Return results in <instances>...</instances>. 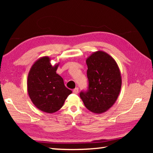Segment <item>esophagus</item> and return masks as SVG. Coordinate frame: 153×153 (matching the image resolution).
Wrapping results in <instances>:
<instances>
[{
    "instance_id": "1",
    "label": "esophagus",
    "mask_w": 153,
    "mask_h": 153,
    "mask_svg": "<svg viewBox=\"0 0 153 153\" xmlns=\"http://www.w3.org/2000/svg\"><path fill=\"white\" fill-rule=\"evenodd\" d=\"M78 88H75L74 90H73V92L74 93V94H78Z\"/></svg>"
}]
</instances>
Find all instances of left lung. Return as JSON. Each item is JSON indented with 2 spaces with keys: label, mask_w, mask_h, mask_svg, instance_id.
I'll return each instance as SVG.
<instances>
[{
  "label": "left lung",
  "mask_w": 153,
  "mask_h": 153,
  "mask_svg": "<svg viewBox=\"0 0 153 153\" xmlns=\"http://www.w3.org/2000/svg\"><path fill=\"white\" fill-rule=\"evenodd\" d=\"M88 90L80 92V98L88 109L95 114L107 111L115 104L121 88L119 66L112 56L97 51L86 59Z\"/></svg>",
  "instance_id": "8db88e82"
}]
</instances>
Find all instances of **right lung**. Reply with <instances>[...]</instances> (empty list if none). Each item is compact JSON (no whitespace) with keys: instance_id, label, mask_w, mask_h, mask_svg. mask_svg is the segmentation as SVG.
Segmentation results:
<instances>
[{"instance_id":"1","label":"right lung","mask_w":153,"mask_h":153,"mask_svg":"<svg viewBox=\"0 0 153 153\" xmlns=\"http://www.w3.org/2000/svg\"><path fill=\"white\" fill-rule=\"evenodd\" d=\"M48 56L37 59L27 76V90L33 104L40 111L53 113L63 107L72 91L65 86L63 79L56 73L60 63L52 65Z\"/></svg>"}]
</instances>
